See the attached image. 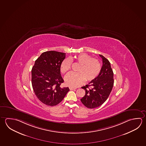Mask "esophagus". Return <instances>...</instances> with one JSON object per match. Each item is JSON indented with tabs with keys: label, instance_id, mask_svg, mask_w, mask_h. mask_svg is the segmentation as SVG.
<instances>
[{
	"label": "esophagus",
	"instance_id": "obj_1",
	"mask_svg": "<svg viewBox=\"0 0 146 146\" xmlns=\"http://www.w3.org/2000/svg\"><path fill=\"white\" fill-rule=\"evenodd\" d=\"M69 88L70 90H74L76 89V88H72V87H71V86L69 87Z\"/></svg>",
	"mask_w": 146,
	"mask_h": 146
}]
</instances>
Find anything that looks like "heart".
<instances>
[{"mask_svg": "<svg viewBox=\"0 0 146 146\" xmlns=\"http://www.w3.org/2000/svg\"><path fill=\"white\" fill-rule=\"evenodd\" d=\"M78 63L80 64L78 69V73L70 72L65 77L66 84L72 88H76L82 85L86 81H91L96 78L101 71L100 61L92 58L86 53H81L74 56ZM72 61L70 58L64 60L61 64V71L66 73L71 68Z\"/></svg>", "mask_w": 146, "mask_h": 146, "instance_id": "heart-1", "label": "heart"}]
</instances>
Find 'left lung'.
I'll use <instances>...</instances> for the list:
<instances>
[{
	"instance_id": "left-lung-1",
	"label": "left lung",
	"mask_w": 146,
	"mask_h": 146,
	"mask_svg": "<svg viewBox=\"0 0 146 146\" xmlns=\"http://www.w3.org/2000/svg\"><path fill=\"white\" fill-rule=\"evenodd\" d=\"M99 56L103 62L99 74L81 88L85 90V95L81 99V101L89 109L98 108L104 104L109 97L114 85V74L110 63L102 55Z\"/></svg>"
}]
</instances>
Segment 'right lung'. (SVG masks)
I'll use <instances>...</instances> for the list:
<instances>
[{
    "label": "right lung",
    "mask_w": 146,
    "mask_h": 146,
    "mask_svg": "<svg viewBox=\"0 0 146 146\" xmlns=\"http://www.w3.org/2000/svg\"><path fill=\"white\" fill-rule=\"evenodd\" d=\"M66 53L56 51H46L35 62L31 70L32 88L38 100L48 106L60 103L68 88H61L64 80L61 76V64Z\"/></svg>",
    "instance_id": "add662e5"
}]
</instances>
